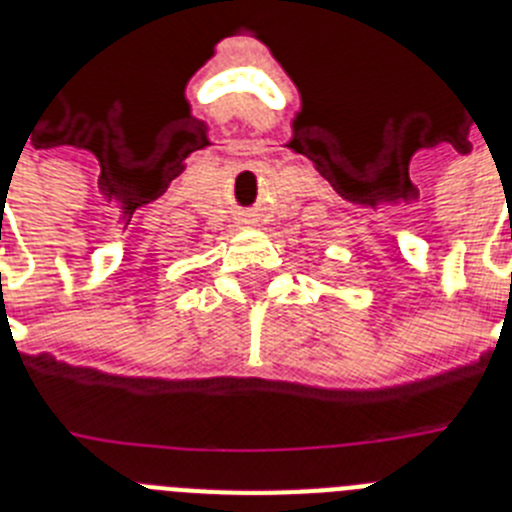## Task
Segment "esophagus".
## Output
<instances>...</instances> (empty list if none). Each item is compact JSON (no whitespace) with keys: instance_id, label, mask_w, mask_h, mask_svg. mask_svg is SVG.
<instances>
[{"instance_id":"obj_1","label":"esophagus","mask_w":512,"mask_h":512,"mask_svg":"<svg viewBox=\"0 0 512 512\" xmlns=\"http://www.w3.org/2000/svg\"><path fill=\"white\" fill-rule=\"evenodd\" d=\"M253 223V215H243L241 217V225H251Z\"/></svg>"}]
</instances>
